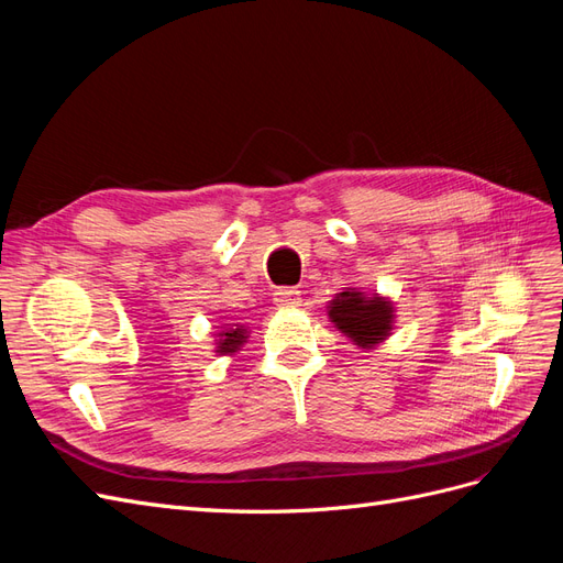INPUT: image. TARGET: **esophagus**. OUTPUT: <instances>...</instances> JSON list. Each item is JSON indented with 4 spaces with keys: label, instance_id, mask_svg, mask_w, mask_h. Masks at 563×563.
<instances>
[{
    "label": "esophagus",
    "instance_id": "esophagus-1",
    "mask_svg": "<svg viewBox=\"0 0 563 563\" xmlns=\"http://www.w3.org/2000/svg\"><path fill=\"white\" fill-rule=\"evenodd\" d=\"M275 305L282 310H288V308H298L300 305V291H296V288H277L275 291Z\"/></svg>",
    "mask_w": 563,
    "mask_h": 563
}]
</instances>
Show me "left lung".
I'll return each mask as SVG.
<instances>
[{"mask_svg":"<svg viewBox=\"0 0 563 563\" xmlns=\"http://www.w3.org/2000/svg\"><path fill=\"white\" fill-rule=\"evenodd\" d=\"M329 319L354 345L371 350L389 335L391 323H395V308L378 294L368 298L356 288H345L329 302Z\"/></svg>","mask_w":563,"mask_h":563,"instance_id":"obj_1","label":"left lung"}]
</instances>
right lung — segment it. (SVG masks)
Segmentation results:
<instances>
[{
  "mask_svg": "<svg viewBox=\"0 0 563 563\" xmlns=\"http://www.w3.org/2000/svg\"><path fill=\"white\" fill-rule=\"evenodd\" d=\"M246 338H249V329L242 327V323H225L223 331L218 333L216 352L218 354H234L246 343Z\"/></svg>",
  "mask_w": 563,
  "mask_h": 563,
  "instance_id": "right-lung-1",
  "label": "right lung"
}]
</instances>
